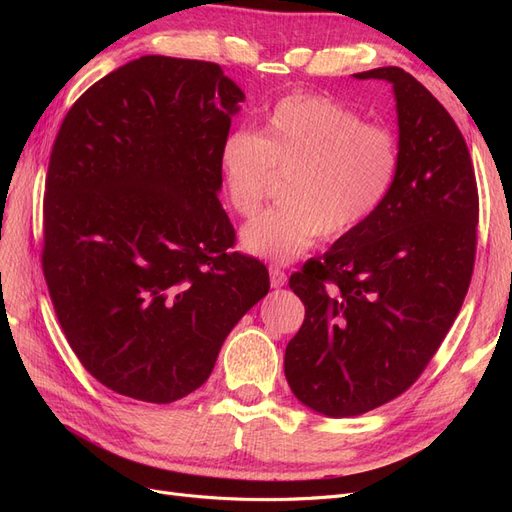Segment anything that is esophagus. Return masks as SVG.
I'll use <instances>...</instances> for the list:
<instances>
[{
	"label": "esophagus",
	"mask_w": 512,
	"mask_h": 512,
	"mask_svg": "<svg viewBox=\"0 0 512 512\" xmlns=\"http://www.w3.org/2000/svg\"><path fill=\"white\" fill-rule=\"evenodd\" d=\"M269 277H271V286H273V288H282V286H286V282H288L286 273H284L280 267H271V269H269Z\"/></svg>",
	"instance_id": "1"
}]
</instances>
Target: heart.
Segmentation results:
<instances>
[{"instance_id":"1","label":"heart","mask_w":512,"mask_h":512,"mask_svg":"<svg viewBox=\"0 0 512 512\" xmlns=\"http://www.w3.org/2000/svg\"><path fill=\"white\" fill-rule=\"evenodd\" d=\"M218 166L228 203L243 218L265 203L275 173H290L288 203L241 230L247 254L290 262L322 235L346 237L374 218L397 181L401 149L391 130L365 123L354 108L294 94L273 104L258 134H228Z\"/></svg>"}]
</instances>
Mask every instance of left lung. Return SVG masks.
<instances>
[{
  "instance_id": "1",
  "label": "left lung",
  "mask_w": 512,
  "mask_h": 512,
  "mask_svg": "<svg viewBox=\"0 0 512 512\" xmlns=\"http://www.w3.org/2000/svg\"><path fill=\"white\" fill-rule=\"evenodd\" d=\"M354 76L393 85L399 175L374 218L290 275L305 320L284 356L294 397L333 418L423 374L466 299L478 222L472 158L446 108L397 66Z\"/></svg>"
}]
</instances>
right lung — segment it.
Masks as SVG:
<instances>
[{
    "label": "right lung",
    "instance_id": "add662e5",
    "mask_svg": "<svg viewBox=\"0 0 512 512\" xmlns=\"http://www.w3.org/2000/svg\"><path fill=\"white\" fill-rule=\"evenodd\" d=\"M243 91L211 61L145 55L106 74L57 132L42 269L57 320L108 389L170 404L203 386L269 292L232 252L218 153Z\"/></svg>",
    "mask_w": 512,
    "mask_h": 512
}]
</instances>
